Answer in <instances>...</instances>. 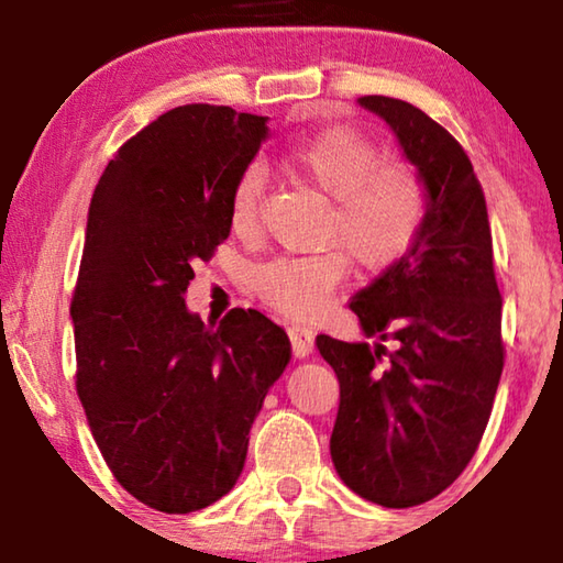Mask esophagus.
I'll use <instances>...</instances> for the list:
<instances>
[{"label": "esophagus", "instance_id": "obj_1", "mask_svg": "<svg viewBox=\"0 0 563 563\" xmlns=\"http://www.w3.org/2000/svg\"><path fill=\"white\" fill-rule=\"evenodd\" d=\"M288 332H290V342H292L295 355L308 357L312 352V345H316V335H312V330L302 328V325H292Z\"/></svg>", "mask_w": 563, "mask_h": 563}]
</instances>
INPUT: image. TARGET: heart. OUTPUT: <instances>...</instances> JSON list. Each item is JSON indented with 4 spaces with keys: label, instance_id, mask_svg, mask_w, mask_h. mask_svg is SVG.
I'll use <instances>...</instances> for the list:
<instances>
[{
    "label": "heart",
    "instance_id": "heart-1",
    "mask_svg": "<svg viewBox=\"0 0 563 563\" xmlns=\"http://www.w3.org/2000/svg\"><path fill=\"white\" fill-rule=\"evenodd\" d=\"M283 164L330 198L322 241L342 246L360 271L387 268L422 231L427 216L422 176L409 161L383 158V151L365 133L350 126L318 131L285 148ZM263 188L265 176L258 166H247L235 178L228 196V223L235 235L258 231ZM341 252L330 247L308 255H278L255 265L251 288L285 316H310L345 278L346 252Z\"/></svg>",
    "mask_w": 563,
    "mask_h": 563
}]
</instances>
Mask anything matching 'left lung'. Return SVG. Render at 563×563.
Here are the masks:
<instances>
[{
  "label": "left lung",
  "instance_id": "1",
  "mask_svg": "<svg viewBox=\"0 0 563 563\" xmlns=\"http://www.w3.org/2000/svg\"><path fill=\"white\" fill-rule=\"evenodd\" d=\"M360 103L393 126L430 206L409 251L350 300L377 345L318 335L340 379L330 454L362 499L407 509L450 487L487 430L507 355L501 295L487 201L460 141L407 101Z\"/></svg>",
  "mask_w": 563,
  "mask_h": 563
}]
</instances>
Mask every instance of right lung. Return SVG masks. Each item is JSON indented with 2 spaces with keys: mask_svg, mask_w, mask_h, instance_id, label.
Instances as JSON below:
<instances>
[{
  "mask_svg": "<svg viewBox=\"0 0 563 563\" xmlns=\"http://www.w3.org/2000/svg\"><path fill=\"white\" fill-rule=\"evenodd\" d=\"M265 131L231 107L170 109L113 154L91 198L71 298L76 395L117 482L166 514L231 492L290 362L263 312L206 325L184 300L194 265L231 233L228 196Z\"/></svg>",
  "mask_w": 563,
  "mask_h": 563,
  "instance_id": "1",
  "label": "right lung"
}]
</instances>
